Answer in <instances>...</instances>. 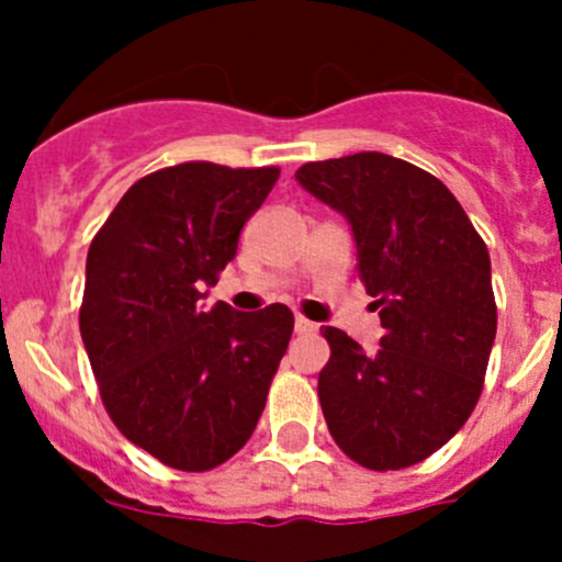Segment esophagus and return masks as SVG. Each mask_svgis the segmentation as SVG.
<instances>
[{"instance_id":"esophagus-1","label":"esophagus","mask_w":562,"mask_h":562,"mask_svg":"<svg viewBox=\"0 0 562 562\" xmlns=\"http://www.w3.org/2000/svg\"><path fill=\"white\" fill-rule=\"evenodd\" d=\"M317 331V323L307 321L304 315H296V334H315Z\"/></svg>"}]
</instances>
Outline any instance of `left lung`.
<instances>
[{
  "instance_id": "left-lung-1",
  "label": "left lung",
  "mask_w": 562,
  "mask_h": 562,
  "mask_svg": "<svg viewBox=\"0 0 562 562\" xmlns=\"http://www.w3.org/2000/svg\"><path fill=\"white\" fill-rule=\"evenodd\" d=\"M299 184L345 214L386 334L367 356L326 326L317 396L334 443L402 470L449 443L484 389L497 331L490 252L449 187L381 151L307 162Z\"/></svg>"
}]
</instances>
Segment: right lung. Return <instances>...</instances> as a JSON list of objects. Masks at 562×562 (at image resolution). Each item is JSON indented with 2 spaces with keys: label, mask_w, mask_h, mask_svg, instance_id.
<instances>
[{
  "label": "right lung",
  "mask_w": 562,
  "mask_h": 562,
  "mask_svg": "<svg viewBox=\"0 0 562 562\" xmlns=\"http://www.w3.org/2000/svg\"><path fill=\"white\" fill-rule=\"evenodd\" d=\"M277 179L274 166L160 168L89 247L78 323L100 396L119 432L168 468L203 473L247 443L291 342L285 304L201 307Z\"/></svg>",
  "instance_id": "1"
}]
</instances>
